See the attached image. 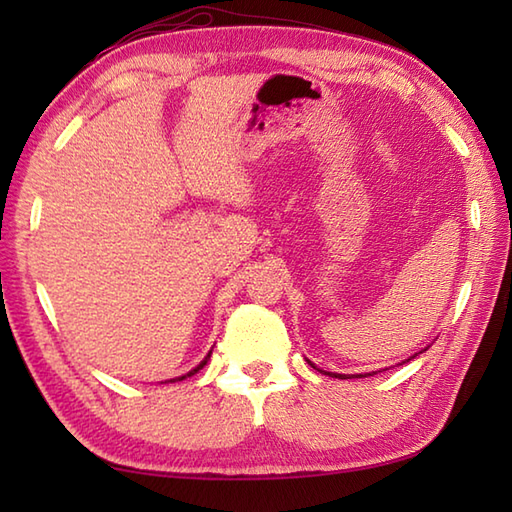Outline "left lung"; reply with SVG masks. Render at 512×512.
Returning <instances> with one entry per match:
<instances>
[{"label":"left lung","instance_id":"left-lung-1","mask_svg":"<svg viewBox=\"0 0 512 512\" xmlns=\"http://www.w3.org/2000/svg\"><path fill=\"white\" fill-rule=\"evenodd\" d=\"M411 358H413V356H411ZM411 358H407V361H411ZM310 365H312V363H310ZM319 372H321V369H319ZM323 374H328V376H332V378H341V380H343V378H350L347 374H334V372H323ZM369 376H372V374H369ZM352 378H354V376H352ZM356 378H363V374H361V376L356 374Z\"/></svg>","mask_w":512,"mask_h":512}]
</instances>
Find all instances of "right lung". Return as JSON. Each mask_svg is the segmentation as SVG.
<instances>
[{"instance_id":"1","label":"right lung","mask_w":512,"mask_h":512,"mask_svg":"<svg viewBox=\"0 0 512 512\" xmlns=\"http://www.w3.org/2000/svg\"><path fill=\"white\" fill-rule=\"evenodd\" d=\"M209 358H211V354H206V358H204V361H202V363H200V365H198V367H195V369H191V372H189V374H187V376H193V374H198V372H200V369H202V367H204V365H206V361H209ZM187 376H180V378H173V380H171V383H176V380H182V378H187Z\"/></svg>"}]
</instances>
